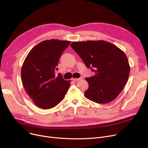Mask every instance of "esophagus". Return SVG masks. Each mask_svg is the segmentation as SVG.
<instances>
[{"mask_svg": "<svg viewBox=\"0 0 148 148\" xmlns=\"http://www.w3.org/2000/svg\"><path fill=\"white\" fill-rule=\"evenodd\" d=\"M81 79H82V78H78V79H73V81H78V80H81Z\"/></svg>", "mask_w": 148, "mask_h": 148, "instance_id": "obj_1", "label": "esophagus"}]
</instances>
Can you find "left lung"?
I'll return each mask as SVG.
<instances>
[{"label": "left lung", "mask_w": 148, "mask_h": 148, "mask_svg": "<svg viewBox=\"0 0 148 148\" xmlns=\"http://www.w3.org/2000/svg\"><path fill=\"white\" fill-rule=\"evenodd\" d=\"M71 46L85 65L95 72L94 76L85 79L89 88L84 97L99 104L113 101L128 79L130 66L125 53L103 40L73 42Z\"/></svg>", "instance_id": "1"}]
</instances>
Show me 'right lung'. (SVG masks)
Here are the masks:
<instances>
[{"label":"right lung","mask_w":148,"mask_h":148,"mask_svg":"<svg viewBox=\"0 0 148 148\" xmlns=\"http://www.w3.org/2000/svg\"><path fill=\"white\" fill-rule=\"evenodd\" d=\"M71 41L45 40L31 50L21 67V81L33 102L43 109L56 106L65 98L69 81L56 77L55 71L62 53Z\"/></svg>","instance_id":"1"}]
</instances>
